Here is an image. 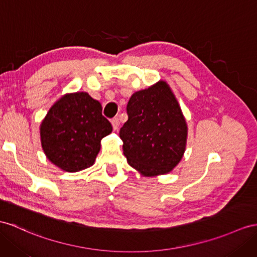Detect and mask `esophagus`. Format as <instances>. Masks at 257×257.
<instances>
[{"mask_svg": "<svg viewBox=\"0 0 257 257\" xmlns=\"http://www.w3.org/2000/svg\"><path fill=\"white\" fill-rule=\"evenodd\" d=\"M111 123H112V126H113V130H114V131H117L118 127H120V121H118L117 117L112 118Z\"/></svg>", "mask_w": 257, "mask_h": 257, "instance_id": "esophagus-1", "label": "esophagus"}]
</instances>
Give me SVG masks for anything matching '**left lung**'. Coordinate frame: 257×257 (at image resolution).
Instances as JSON below:
<instances>
[{
  "instance_id": "left-lung-1",
  "label": "left lung",
  "mask_w": 257,
  "mask_h": 257,
  "mask_svg": "<svg viewBox=\"0 0 257 257\" xmlns=\"http://www.w3.org/2000/svg\"><path fill=\"white\" fill-rule=\"evenodd\" d=\"M120 130L123 154L143 176L170 172L185 152L187 126L176 96L164 80L133 93Z\"/></svg>"
}]
</instances>
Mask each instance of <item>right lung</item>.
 <instances>
[{"instance_id":"add662e5","label":"right lung","mask_w":257,"mask_h":257,"mask_svg":"<svg viewBox=\"0 0 257 257\" xmlns=\"http://www.w3.org/2000/svg\"><path fill=\"white\" fill-rule=\"evenodd\" d=\"M99 101L87 92L66 93L47 113L40 125L41 146L53 165L77 172L93 165L101 140L112 132Z\"/></svg>"}]
</instances>
